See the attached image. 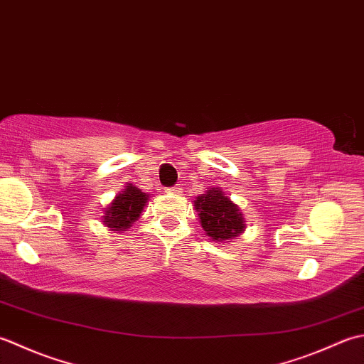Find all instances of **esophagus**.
<instances>
[{
  "label": "esophagus",
  "mask_w": 364,
  "mask_h": 364,
  "mask_svg": "<svg viewBox=\"0 0 364 364\" xmlns=\"http://www.w3.org/2000/svg\"><path fill=\"white\" fill-rule=\"evenodd\" d=\"M168 193H174V195H181L182 190L179 187H171V188H166Z\"/></svg>",
  "instance_id": "1"
}]
</instances>
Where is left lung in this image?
Listing matches in <instances>:
<instances>
[{"label":"left lung","instance_id":"8db88e82","mask_svg":"<svg viewBox=\"0 0 364 364\" xmlns=\"http://www.w3.org/2000/svg\"><path fill=\"white\" fill-rule=\"evenodd\" d=\"M193 203L199 223L205 235H209L213 242L221 245L234 242L247 229L240 207L231 201L220 187L207 188L204 195H199Z\"/></svg>","mask_w":364,"mask_h":364}]
</instances>
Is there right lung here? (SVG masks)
Returning a JSON list of instances; mask_svg holds the SVG:
<instances>
[{
  "instance_id": "1",
  "label": "right lung",
  "mask_w": 364,
  "mask_h": 364,
  "mask_svg": "<svg viewBox=\"0 0 364 364\" xmlns=\"http://www.w3.org/2000/svg\"><path fill=\"white\" fill-rule=\"evenodd\" d=\"M147 201H149L147 193L141 191L133 183H125V188L117 193L113 201L103 209L105 212L102 217L103 226L114 232L127 231L143 213Z\"/></svg>"
}]
</instances>
